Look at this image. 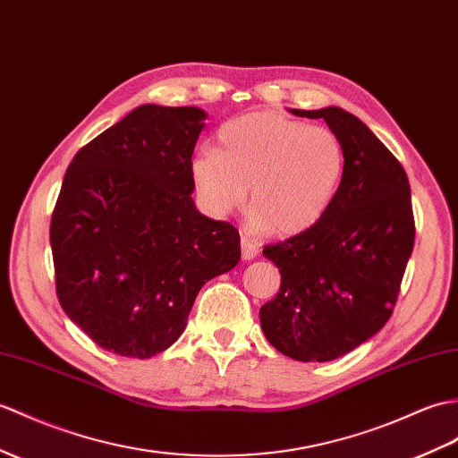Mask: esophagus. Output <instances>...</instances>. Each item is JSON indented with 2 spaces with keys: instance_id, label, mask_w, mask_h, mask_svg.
<instances>
[{
  "instance_id": "esophagus-1",
  "label": "esophagus",
  "mask_w": 458,
  "mask_h": 458,
  "mask_svg": "<svg viewBox=\"0 0 458 458\" xmlns=\"http://www.w3.org/2000/svg\"><path fill=\"white\" fill-rule=\"evenodd\" d=\"M240 243H242V259L250 261L253 258H258V253H259V243L258 242H253L250 236H242Z\"/></svg>"
}]
</instances>
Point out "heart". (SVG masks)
<instances>
[{"label": "heart", "instance_id": "heart-1", "mask_svg": "<svg viewBox=\"0 0 458 458\" xmlns=\"http://www.w3.org/2000/svg\"><path fill=\"white\" fill-rule=\"evenodd\" d=\"M216 150L191 159L200 205L226 216L246 203L259 225L294 236L320 220L342 187L345 148L327 126L275 113H250L220 126Z\"/></svg>", "mask_w": 458, "mask_h": 458}]
</instances>
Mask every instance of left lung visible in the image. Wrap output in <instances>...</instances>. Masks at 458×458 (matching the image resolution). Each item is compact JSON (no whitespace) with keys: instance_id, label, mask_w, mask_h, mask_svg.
<instances>
[{"instance_id":"1","label":"left lung","mask_w":458,"mask_h":458,"mask_svg":"<svg viewBox=\"0 0 458 458\" xmlns=\"http://www.w3.org/2000/svg\"><path fill=\"white\" fill-rule=\"evenodd\" d=\"M293 113L324 119L342 138L345 174L334 205L312 228L263 248L279 267L281 289L259 318L283 355L324 363L388 322L416 225L408 175L365 123L339 107Z\"/></svg>"}]
</instances>
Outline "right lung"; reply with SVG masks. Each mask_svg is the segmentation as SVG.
I'll return each instance as SVG.
<instances>
[{
	"instance_id": "obj_1",
	"label": "right lung",
	"mask_w": 458,
	"mask_h": 458,
	"mask_svg": "<svg viewBox=\"0 0 458 458\" xmlns=\"http://www.w3.org/2000/svg\"><path fill=\"white\" fill-rule=\"evenodd\" d=\"M207 113L142 105L73 156L50 220L56 294L95 344L150 359L177 342L207 281L240 261L230 222L195 208Z\"/></svg>"
}]
</instances>
